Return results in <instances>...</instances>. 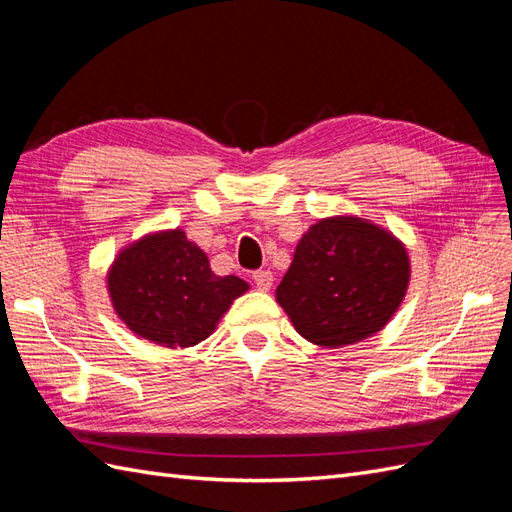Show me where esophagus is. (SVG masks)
<instances>
[{
	"label": "esophagus",
	"mask_w": 512,
	"mask_h": 512,
	"mask_svg": "<svg viewBox=\"0 0 512 512\" xmlns=\"http://www.w3.org/2000/svg\"><path fill=\"white\" fill-rule=\"evenodd\" d=\"M254 284L262 292L271 290V286H273V273L271 271H256L254 273Z\"/></svg>",
	"instance_id": "esophagus-1"
}]
</instances>
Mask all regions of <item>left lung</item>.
Instances as JSON below:
<instances>
[{"label":"left lung","mask_w":512,"mask_h":512,"mask_svg":"<svg viewBox=\"0 0 512 512\" xmlns=\"http://www.w3.org/2000/svg\"><path fill=\"white\" fill-rule=\"evenodd\" d=\"M406 245L359 215H331L305 230L275 290L301 337L342 348L380 333L410 284Z\"/></svg>","instance_id":"8db88e82"}]
</instances>
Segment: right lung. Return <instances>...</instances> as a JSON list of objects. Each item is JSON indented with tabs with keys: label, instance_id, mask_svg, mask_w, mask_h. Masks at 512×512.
Listing matches in <instances>:
<instances>
[{
	"label": "right lung",
	"instance_id": "obj_1",
	"mask_svg": "<svg viewBox=\"0 0 512 512\" xmlns=\"http://www.w3.org/2000/svg\"><path fill=\"white\" fill-rule=\"evenodd\" d=\"M106 290L134 335L175 350L207 339L250 284L215 275L185 230L168 228L121 247L106 271Z\"/></svg>",
	"mask_w": 512,
	"mask_h": 512
}]
</instances>
